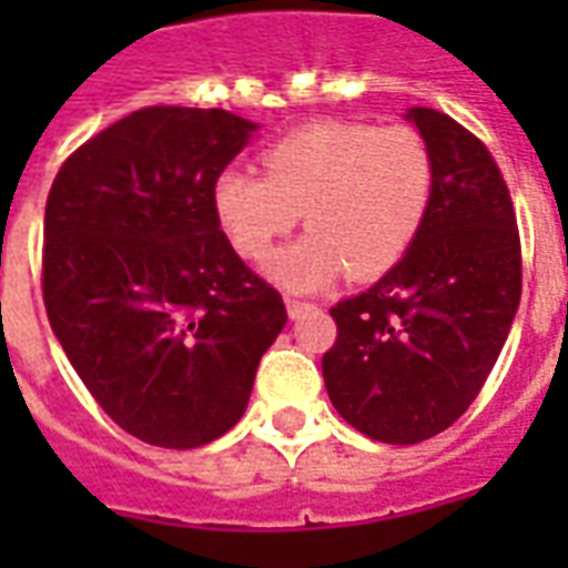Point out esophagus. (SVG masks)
I'll return each instance as SVG.
<instances>
[{
	"label": "esophagus",
	"instance_id": "esophagus-1",
	"mask_svg": "<svg viewBox=\"0 0 568 568\" xmlns=\"http://www.w3.org/2000/svg\"><path fill=\"white\" fill-rule=\"evenodd\" d=\"M307 307H313L310 301H301V297H285V310H288V316H301Z\"/></svg>",
	"mask_w": 568,
	"mask_h": 568
}]
</instances>
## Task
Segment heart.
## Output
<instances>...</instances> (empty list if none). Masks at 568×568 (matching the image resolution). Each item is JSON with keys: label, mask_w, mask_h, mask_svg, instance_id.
<instances>
[{"label": "heart", "mask_w": 568, "mask_h": 568, "mask_svg": "<svg viewBox=\"0 0 568 568\" xmlns=\"http://www.w3.org/2000/svg\"><path fill=\"white\" fill-rule=\"evenodd\" d=\"M264 175L224 170L212 210L243 258H264L301 219L307 234L267 258L276 283L307 292L346 271L374 280L405 258L432 197V154L414 128L316 121L261 154Z\"/></svg>", "instance_id": "b5f03b06"}]
</instances>
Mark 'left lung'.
Wrapping results in <instances>:
<instances>
[{
  "mask_svg": "<svg viewBox=\"0 0 568 568\" xmlns=\"http://www.w3.org/2000/svg\"><path fill=\"white\" fill-rule=\"evenodd\" d=\"M432 154V197L405 258L332 316L322 377L337 414L383 444H419L463 417L520 304V234L487 145L435 109H410Z\"/></svg>",
  "mask_w": 568,
  "mask_h": 568,
  "instance_id": "8db88e82",
  "label": "left lung"
}]
</instances>
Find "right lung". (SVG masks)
<instances>
[{"label":"right lung","mask_w":568,"mask_h":568,"mask_svg":"<svg viewBox=\"0 0 568 568\" xmlns=\"http://www.w3.org/2000/svg\"><path fill=\"white\" fill-rule=\"evenodd\" d=\"M255 130L224 109L149 105L72 151L48 194L51 328L97 405L154 447L191 450L236 426L288 320L212 210Z\"/></svg>","instance_id":"1"}]
</instances>
